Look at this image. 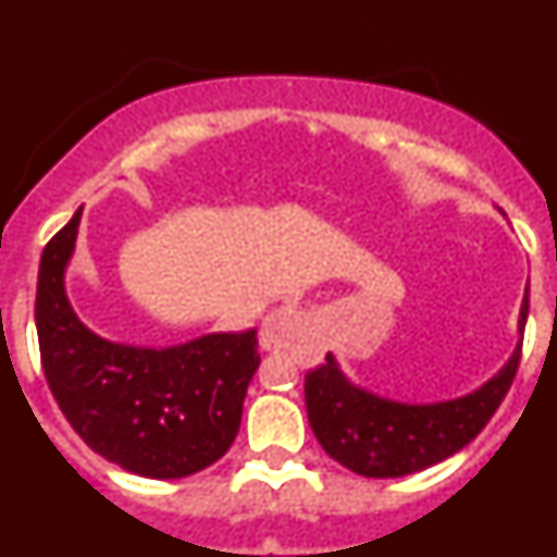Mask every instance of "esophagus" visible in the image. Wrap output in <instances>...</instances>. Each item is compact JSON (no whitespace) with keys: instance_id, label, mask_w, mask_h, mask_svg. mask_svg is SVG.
Wrapping results in <instances>:
<instances>
[{"instance_id":"esophagus-1","label":"esophagus","mask_w":557,"mask_h":557,"mask_svg":"<svg viewBox=\"0 0 557 557\" xmlns=\"http://www.w3.org/2000/svg\"><path fill=\"white\" fill-rule=\"evenodd\" d=\"M304 323H307V318H304V312H298V309H275V312H270L268 318H264L262 329H259V346H262L264 351H275V348L289 346L304 329Z\"/></svg>"}]
</instances>
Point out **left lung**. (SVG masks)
Here are the masks:
<instances>
[{"label": "left lung", "mask_w": 557, "mask_h": 557, "mask_svg": "<svg viewBox=\"0 0 557 557\" xmlns=\"http://www.w3.org/2000/svg\"><path fill=\"white\" fill-rule=\"evenodd\" d=\"M528 323V293L519 312V337ZM521 359V339L499 373L449 401L407 405L354 385L326 354L304 379L307 416L318 444L354 474L391 480L424 471L471 444L510 391Z\"/></svg>", "instance_id": "left-lung-1"}]
</instances>
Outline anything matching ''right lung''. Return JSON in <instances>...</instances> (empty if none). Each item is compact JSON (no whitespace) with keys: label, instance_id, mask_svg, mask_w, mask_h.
Returning a JSON list of instances; mask_svg holds the SVG:
<instances>
[{"label":"right lung","instance_id":"right-lung-1","mask_svg":"<svg viewBox=\"0 0 557 557\" xmlns=\"http://www.w3.org/2000/svg\"><path fill=\"white\" fill-rule=\"evenodd\" d=\"M83 209L47 243L38 268L36 329L47 385L72 430L131 474L181 480L234 444L259 368L256 332L203 334L170 348L100 337L66 298Z\"/></svg>","mask_w":557,"mask_h":557}]
</instances>
